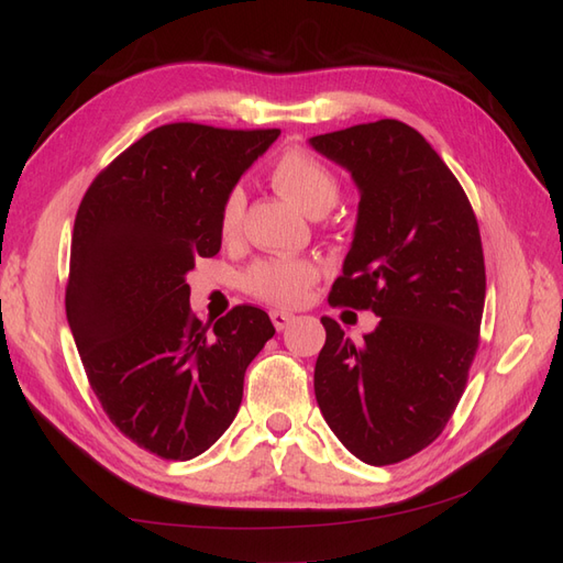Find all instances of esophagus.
<instances>
[{
	"label": "esophagus",
	"mask_w": 563,
	"mask_h": 563,
	"mask_svg": "<svg viewBox=\"0 0 563 563\" xmlns=\"http://www.w3.org/2000/svg\"><path fill=\"white\" fill-rule=\"evenodd\" d=\"M269 319H272V323H275L277 331H284V329H288V323H291L296 317L291 312H284V310H272Z\"/></svg>",
	"instance_id": "1"
}]
</instances>
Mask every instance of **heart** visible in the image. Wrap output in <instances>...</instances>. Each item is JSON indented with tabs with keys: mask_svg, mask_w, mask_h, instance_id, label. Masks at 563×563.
Instances as JSON below:
<instances>
[{
	"mask_svg": "<svg viewBox=\"0 0 563 563\" xmlns=\"http://www.w3.org/2000/svg\"><path fill=\"white\" fill-rule=\"evenodd\" d=\"M272 180L277 190L291 199L305 213H323L338 201V180L327 164H321L308 150L288 147L272 166ZM244 192L240 187L228 192L220 209V234L232 236L242 223ZM319 269L308 258H267L253 263L242 279L253 298L275 305H296L317 282Z\"/></svg>",
	"mask_w": 563,
	"mask_h": 563,
	"instance_id": "heart-1",
	"label": "heart"
}]
</instances>
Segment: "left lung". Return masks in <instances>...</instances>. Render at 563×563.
Instances as JSON below:
<instances>
[{"label":"left lung","mask_w":563,"mask_h":563,"mask_svg":"<svg viewBox=\"0 0 563 563\" xmlns=\"http://www.w3.org/2000/svg\"><path fill=\"white\" fill-rule=\"evenodd\" d=\"M360 190L354 240L329 302L380 321L362 345L327 329L314 395L366 465H395L446 428L479 347L486 269L479 225L451 168L397 119L310 139Z\"/></svg>","instance_id":"8db88e82"}]
</instances>
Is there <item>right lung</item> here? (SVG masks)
I'll return each instance as SVG.
<instances>
[{"instance_id": "add662e5", "label": "right lung", "mask_w": 563, "mask_h": 563, "mask_svg": "<svg viewBox=\"0 0 563 563\" xmlns=\"http://www.w3.org/2000/svg\"><path fill=\"white\" fill-rule=\"evenodd\" d=\"M279 133L164 124L103 168L79 203L67 323L114 428L159 457L190 460L223 437L249 364L275 335L253 305L209 329L185 277L220 251L228 192Z\"/></svg>"}]
</instances>
